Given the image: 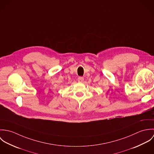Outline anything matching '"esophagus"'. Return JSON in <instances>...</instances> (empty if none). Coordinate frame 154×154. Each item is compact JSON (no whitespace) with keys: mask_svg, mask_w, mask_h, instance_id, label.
I'll return each mask as SVG.
<instances>
[{"mask_svg":"<svg viewBox=\"0 0 154 154\" xmlns=\"http://www.w3.org/2000/svg\"><path fill=\"white\" fill-rule=\"evenodd\" d=\"M78 81L79 82H82L84 81V78L82 77V76H79V77H78Z\"/></svg>","mask_w":154,"mask_h":154,"instance_id":"esophagus-1","label":"esophagus"}]
</instances>
